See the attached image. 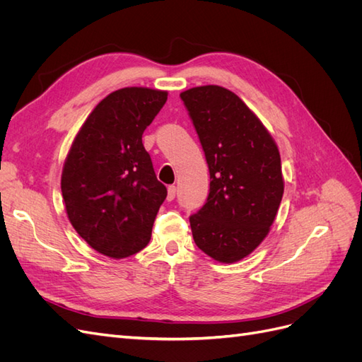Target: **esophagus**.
<instances>
[{
	"instance_id": "34e87169",
	"label": "esophagus",
	"mask_w": 362,
	"mask_h": 362,
	"mask_svg": "<svg viewBox=\"0 0 362 362\" xmlns=\"http://www.w3.org/2000/svg\"><path fill=\"white\" fill-rule=\"evenodd\" d=\"M175 194H177V187H175V185H169V187H168V201H173Z\"/></svg>"
}]
</instances>
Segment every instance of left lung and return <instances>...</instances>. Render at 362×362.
<instances>
[{"label":"left lung","mask_w":362,"mask_h":362,"mask_svg":"<svg viewBox=\"0 0 362 362\" xmlns=\"http://www.w3.org/2000/svg\"><path fill=\"white\" fill-rule=\"evenodd\" d=\"M210 170V193L190 216L196 246L218 262L254 252L270 231L284 194L275 140L240 98L221 86L182 92Z\"/></svg>","instance_id":"1"}]
</instances>
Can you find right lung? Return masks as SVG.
Segmentation results:
<instances>
[{"instance_id":"right-lung-1","label":"right lung","mask_w":362,"mask_h":362,"mask_svg":"<svg viewBox=\"0 0 362 362\" xmlns=\"http://www.w3.org/2000/svg\"><path fill=\"white\" fill-rule=\"evenodd\" d=\"M168 100L166 90L124 87L87 116L63 164L62 194L74 229L110 258L137 254L168 190L157 180L141 134Z\"/></svg>"}]
</instances>
